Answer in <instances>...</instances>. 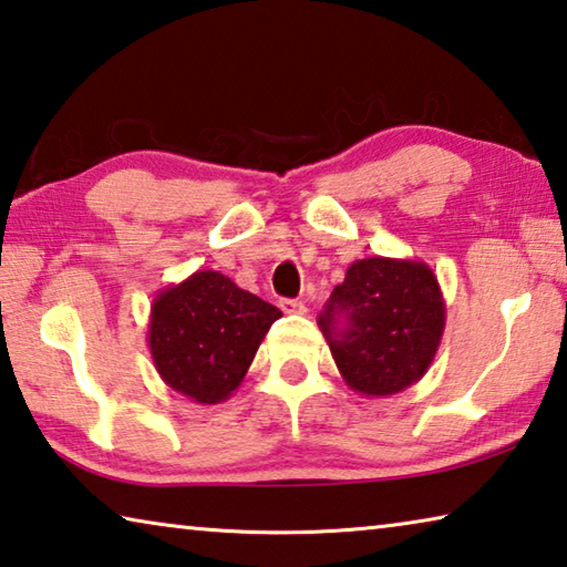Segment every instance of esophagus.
<instances>
[{"mask_svg":"<svg viewBox=\"0 0 567 567\" xmlns=\"http://www.w3.org/2000/svg\"><path fill=\"white\" fill-rule=\"evenodd\" d=\"M280 310L287 312V315H305L307 312L300 300H287V297H285V300H280Z\"/></svg>","mask_w":567,"mask_h":567,"instance_id":"obj_1","label":"esophagus"}]
</instances>
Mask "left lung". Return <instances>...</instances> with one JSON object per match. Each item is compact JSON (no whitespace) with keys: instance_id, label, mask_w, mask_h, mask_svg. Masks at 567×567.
<instances>
[{"instance_id":"1","label":"left lung","mask_w":567,"mask_h":567,"mask_svg":"<svg viewBox=\"0 0 567 567\" xmlns=\"http://www.w3.org/2000/svg\"><path fill=\"white\" fill-rule=\"evenodd\" d=\"M344 313V329L337 328ZM332 360L348 388L388 398L425 375L445 332V300L422 260H354L320 315Z\"/></svg>"}]
</instances>
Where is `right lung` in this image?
I'll return each mask as SVG.
<instances>
[{"instance_id": "add662e5", "label": "right lung", "mask_w": 567, "mask_h": 567, "mask_svg": "<svg viewBox=\"0 0 567 567\" xmlns=\"http://www.w3.org/2000/svg\"><path fill=\"white\" fill-rule=\"evenodd\" d=\"M275 305L217 270H197L152 300L147 344L152 362L179 395L217 405L243 385L270 324Z\"/></svg>"}]
</instances>
